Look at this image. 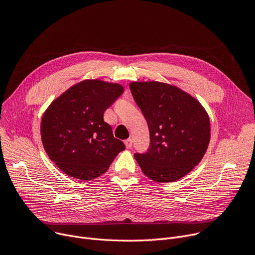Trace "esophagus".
I'll return each mask as SVG.
<instances>
[{
	"mask_svg": "<svg viewBox=\"0 0 255 255\" xmlns=\"http://www.w3.org/2000/svg\"><path fill=\"white\" fill-rule=\"evenodd\" d=\"M124 143H125V145H126V147H127V148H131V147H132V143H133V141H132V139H131V138H128V139H126V140L124 141Z\"/></svg>",
	"mask_w": 255,
	"mask_h": 255,
	"instance_id": "34e87169",
	"label": "esophagus"
}]
</instances>
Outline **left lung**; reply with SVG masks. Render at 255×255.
<instances>
[{
  "label": "left lung",
  "instance_id": "obj_1",
  "mask_svg": "<svg viewBox=\"0 0 255 255\" xmlns=\"http://www.w3.org/2000/svg\"><path fill=\"white\" fill-rule=\"evenodd\" d=\"M129 87L150 133L148 151L134 155L142 172L157 183L184 177L202 160L210 142L205 108L169 84L132 82Z\"/></svg>",
  "mask_w": 255,
  "mask_h": 255
}]
</instances>
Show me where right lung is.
<instances>
[{
	"mask_svg": "<svg viewBox=\"0 0 255 255\" xmlns=\"http://www.w3.org/2000/svg\"><path fill=\"white\" fill-rule=\"evenodd\" d=\"M124 92L120 84L85 80L46 109L40 132L48 157L65 174L92 180L105 173L124 143L115 138L104 112Z\"/></svg>",
	"mask_w": 255,
	"mask_h": 255,
	"instance_id": "1",
	"label": "right lung"
}]
</instances>
